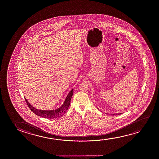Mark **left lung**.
<instances>
[{"mask_svg":"<svg viewBox=\"0 0 159 159\" xmlns=\"http://www.w3.org/2000/svg\"><path fill=\"white\" fill-rule=\"evenodd\" d=\"M120 114H122V113H113V114H111V115H120Z\"/></svg>","mask_w":159,"mask_h":159,"instance_id":"8db88e82","label":"left lung"}]
</instances>
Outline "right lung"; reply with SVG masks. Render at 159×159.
Listing matches in <instances>:
<instances>
[{"instance_id":"1","label":"right lung","mask_w":159,"mask_h":159,"mask_svg":"<svg viewBox=\"0 0 159 159\" xmlns=\"http://www.w3.org/2000/svg\"><path fill=\"white\" fill-rule=\"evenodd\" d=\"M73 94V89H71L68 94L65 100L63 102V104L62 105L61 107H59V108L55 110H41L36 109L28 102V100H26L25 98V100L26 101L29 109H30L31 111H33V112L36 115L41 116L42 117L52 119V118H57L61 117L67 112L68 107L70 106Z\"/></svg>"}]
</instances>
